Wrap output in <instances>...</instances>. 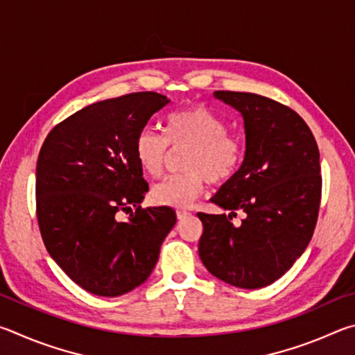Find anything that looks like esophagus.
<instances>
[{
    "instance_id": "34e87169",
    "label": "esophagus",
    "mask_w": 355,
    "mask_h": 355,
    "mask_svg": "<svg viewBox=\"0 0 355 355\" xmlns=\"http://www.w3.org/2000/svg\"><path fill=\"white\" fill-rule=\"evenodd\" d=\"M188 216H191L189 211H186V209H177V218L182 220V219H186Z\"/></svg>"
}]
</instances>
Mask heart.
I'll return each instance as SVG.
<instances>
[{"label": "heart", "instance_id": "b5f03b06", "mask_svg": "<svg viewBox=\"0 0 355 355\" xmlns=\"http://www.w3.org/2000/svg\"><path fill=\"white\" fill-rule=\"evenodd\" d=\"M169 146L189 148L183 158L186 172L153 186L152 199L158 205L189 208L202 196L207 180L214 184L225 183L243 163L241 142L228 135L224 120L203 106L172 112L166 119L164 136L153 130L141 131L135 144V156L147 175H161Z\"/></svg>", "mask_w": 355, "mask_h": 355}]
</instances>
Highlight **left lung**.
Returning a JSON list of instances; mask_svg holds the SVG:
<instances>
[{"mask_svg": "<svg viewBox=\"0 0 355 355\" xmlns=\"http://www.w3.org/2000/svg\"><path fill=\"white\" fill-rule=\"evenodd\" d=\"M214 98L244 120L243 164L211 202L230 214L197 213L199 257L214 277L257 290L280 279L304 254L321 200L320 150L299 114L249 92L216 91ZM245 213L241 225L231 222Z\"/></svg>", "mask_w": 355, "mask_h": 355, "instance_id": "8db88e82", "label": "left lung"}]
</instances>
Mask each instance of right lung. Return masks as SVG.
<instances>
[{
	"label": "right lung",
	"instance_id": "add662e5",
	"mask_svg": "<svg viewBox=\"0 0 355 355\" xmlns=\"http://www.w3.org/2000/svg\"><path fill=\"white\" fill-rule=\"evenodd\" d=\"M166 95L136 92L97 101L48 133L35 169L37 220L48 254L84 290L116 297L142 285L177 222L171 207L142 209L148 191L137 136ZM137 211L122 223L119 211Z\"/></svg>",
	"mask_w": 355,
	"mask_h": 355
}]
</instances>
